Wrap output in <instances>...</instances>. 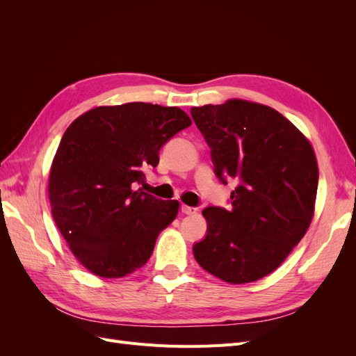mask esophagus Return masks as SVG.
Segmentation results:
<instances>
[{
    "mask_svg": "<svg viewBox=\"0 0 356 356\" xmlns=\"http://www.w3.org/2000/svg\"><path fill=\"white\" fill-rule=\"evenodd\" d=\"M181 212L186 213V215H193V213L197 212V209L196 208H191V207H187V204H182Z\"/></svg>",
    "mask_w": 356,
    "mask_h": 356,
    "instance_id": "34e87169",
    "label": "esophagus"
}]
</instances>
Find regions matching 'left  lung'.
I'll return each mask as SVG.
<instances>
[{"instance_id": "obj_1", "label": "left lung", "mask_w": 356, "mask_h": 356, "mask_svg": "<svg viewBox=\"0 0 356 356\" xmlns=\"http://www.w3.org/2000/svg\"><path fill=\"white\" fill-rule=\"evenodd\" d=\"M215 174L238 179L232 211L207 208L208 233L193 246L202 268L224 282H255L281 266L315 213L318 161L298 129L270 106L243 99L193 106Z\"/></svg>"}]
</instances>
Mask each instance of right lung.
<instances>
[{
  "label": "right lung",
  "mask_w": 356,
  "mask_h": 356,
  "mask_svg": "<svg viewBox=\"0 0 356 356\" xmlns=\"http://www.w3.org/2000/svg\"><path fill=\"white\" fill-rule=\"evenodd\" d=\"M191 118L178 106L145 102L96 106L68 126L49 175L51 215L72 255L96 276L141 268L179 202L135 190L143 168Z\"/></svg>",
  "instance_id": "1"
}]
</instances>
